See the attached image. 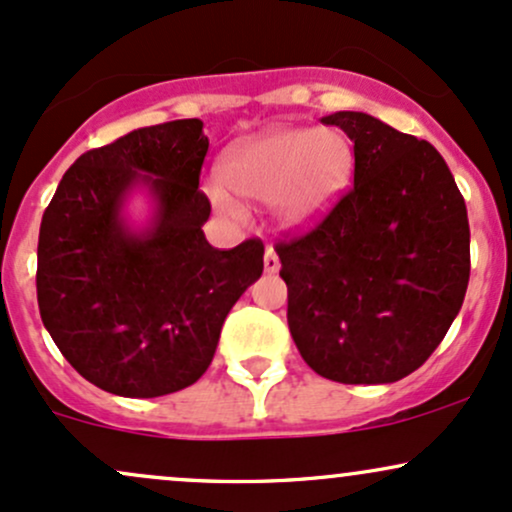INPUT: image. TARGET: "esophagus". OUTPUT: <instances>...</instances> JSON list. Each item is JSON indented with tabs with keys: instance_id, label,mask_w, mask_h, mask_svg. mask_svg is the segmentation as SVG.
<instances>
[{
	"instance_id": "esophagus-1",
	"label": "esophagus",
	"mask_w": 512,
	"mask_h": 512,
	"mask_svg": "<svg viewBox=\"0 0 512 512\" xmlns=\"http://www.w3.org/2000/svg\"><path fill=\"white\" fill-rule=\"evenodd\" d=\"M279 257H276V252H274V248H267L264 250V272H269V274H274V272H279Z\"/></svg>"
}]
</instances>
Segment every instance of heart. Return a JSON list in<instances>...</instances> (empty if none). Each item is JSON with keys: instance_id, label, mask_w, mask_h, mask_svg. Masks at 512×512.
I'll return each mask as SVG.
<instances>
[{"instance_id": "obj_1", "label": "heart", "mask_w": 512, "mask_h": 512, "mask_svg": "<svg viewBox=\"0 0 512 512\" xmlns=\"http://www.w3.org/2000/svg\"><path fill=\"white\" fill-rule=\"evenodd\" d=\"M231 190L252 199H274L286 228H303L325 214L349 185L354 146L342 129L281 127L255 134L228 149L221 163ZM216 209L236 214L238 204L221 185H209Z\"/></svg>"}]
</instances>
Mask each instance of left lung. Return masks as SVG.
Segmentation results:
<instances>
[{"instance_id":"1","label":"left lung","mask_w":512,"mask_h":512,"mask_svg":"<svg viewBox=\"0 0 512 512\" xmlns=\"http://www.w3.org/2000/svg\"><path fill=\"white\" fill-rule=\"evenodd\" d=\"M354 142V187L313 231L276 243L303 361L344 385L397 383L436 351L469 284V221L424 139L354 110L322 117Z\"/></svg>"}]
</instances>
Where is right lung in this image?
Listing matches in <instances>:
<instances>
[{"instance_id":"1","label":"right lung","mask_w":512,"mask_h":512,"mask_svg":"<svg viewBox=\"0 0 512 512\" xmlns=\"http://www.w3.org/2000/svg\"><path fill=\"white\" fill-rule=\"evenodd\" d=\"M204 122L142 127L81 154L40 223L38 308L62 356L88 383L120 397H161L209 368L226 315L264 269L250 238L211 248L199 190ZM137 186L155 214L134 229L124 204Z\"/></svg>"}]
</instances>
